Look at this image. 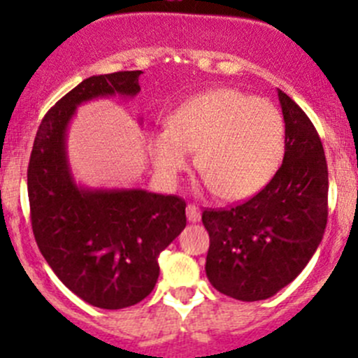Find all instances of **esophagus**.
<instances>
[{"mask_svg":"<svg viewBox=\"0 0 358 358\" xmlns=\"http://www.w3.org/2000/svg\"><path fill=\"white\" fill-rule=\"evenodd\" d=\"M187 220H189L190 223L201 222V209L194 204L187 206Z\"/></svg>","mask_w":358,"mask_h":358,"instance_id":"34e87169","label":"esophagus"}]
</instances>
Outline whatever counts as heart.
Wrapping results in <instances>:
<instances>
[{"label":"heart","mask_w":358,"mask_h":358,"mask_svg":"<svg viewBox=\"0 0 358 358\" xmlns=\"http://www.w3.org/2000/svg\"><path fill=\"white\" fill-rule=\"evenodd\" d=\"M286 126L277 106L239 90L218 88L176 107L168 129L154 131V169L175 185L189 169L190 152L206 185L225 201H243L265 189L282 164Z\"/></svg>","instance_id":"heart-1"}]
</instances>
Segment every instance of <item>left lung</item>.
<instances>
[{
  "instance_id": "8db88e82",
  "label": "left lung",
  "mask_w": 358,
  "mask_h": 358,
  "mask_svg": "<svg viewBox=\"0 0 358 358\" xmlns=\"http://www.w3.org/2000/svg\"><path fill=\"white\" fill-rule=\"evenodd\" d=\"M282 166L255 197L229 209H206V275L216 291L241 299L272 298L301 273L322 241L329 176L312 121L284 92Z\"/></svg>"
}]
</instances>
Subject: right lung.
<instances>
[{"label":"right lung","mask_w":358,"mask_h":358,"mask_svg":"<svg viewBox=\"0 0 358 358\" xmlns=\"http://www.w3.org/2000/svg\"><path fill=\"white\" fill-rule=\"evenodd\" d=\"M142 71L92 76L43 117L27 169L36 243L55 275L83 301L119 310L150 294L159 255L187 225L185 201L145 189H92L74 180L67 129L81 103L133 99Z\"/></svg>","instance_id":"right-lung-1"}]
</instances>
